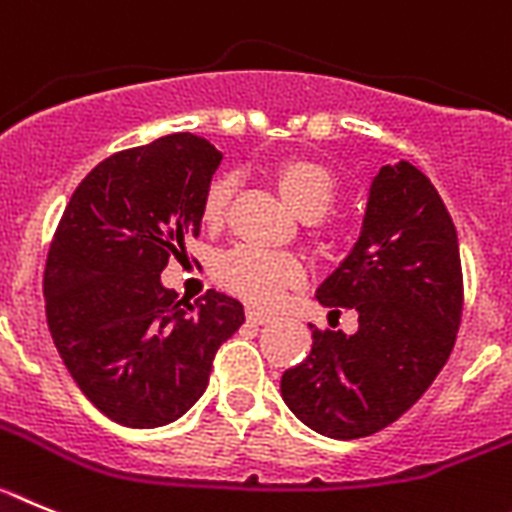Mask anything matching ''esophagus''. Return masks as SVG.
<instances>
[{
	"label": "esophagus",
	"instance_id": "34e87169",
	"mask_svg": "<svg viewBox=\"0 0 512 512\" xmlns=\"http://www.w3.org/2000/svg\"><path fill=\"white\" fill-rule=\"evenodd\" d=\"M273 319V316H270V313H265V311H260V308H247V321H252V324H267V321Z\"/></svg>",
	"mask_w": 512,
	"mask_h": 512
}]
</instances>
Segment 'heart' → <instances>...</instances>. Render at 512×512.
<instances>
[{
	"label": "heart",
	"instance_id": "obj_1",
	"mask_svg": "<svg viewBox=\"0 0 512 512\" xmlns=\"http://www.w3.org/2000/svg\"><path fill=\"white\" fill-rule=\"evenodd\" d=\"M275 181L285 204L303 219H319L334 201V181L321 165L311 160H288L278 168ZM234 188V176H219L211 183L201 206L206 224L222 222ZM303 275L306 270L296 255L262 250L255 245H234L219 252L214 260L216 283L255 306H275L283 298L285 288L301 283Z\"/></svg>",
	"mask_w": 512,
	"mask_h": 512
}]
</instances>
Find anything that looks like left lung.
Masks as SVG:
<instances>
[{"mask_svg": "<svg viewBox=\"0 0 512 512\" xmlns=\"http://www.w3.org/2000/svg\"><path fill=\"white\" fill-rule=\"evenodd\" d=\"M316 298L354 308L359 329L308 324L311 354L280 380L285 405L329 439L377 434L436 380L462 321L457 229L416 165H382L372 178L357 242Z\"/></svg>", "mask_w": 512, "mask_h": 512, "instance_id": "left-lung-1", "label": "left lung"}]
</instances>
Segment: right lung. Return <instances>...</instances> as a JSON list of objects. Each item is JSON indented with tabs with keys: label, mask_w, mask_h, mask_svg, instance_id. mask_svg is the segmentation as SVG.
Wrapping results in <instances>:
<instances>
[{
	"label": "right lung",
	"mask_w": 512,
	"mask_h": 512,
	"mask_svg": "<svg viewBox=\"0 0 512 512\" xmlns=\"http://www.w3.org/2000/svg\"><path fill=\"white\" fill-rule=\"evenodd\" d=\"M222 153L191 132L96 165L78 183L45 262V313L63 365L112 421L155 428L204 395L216 349L245 324L237 298L193 303L160 283L199 237Z\"/></svg>",
	"instance_id": "obj_1"
}]
</instances>
